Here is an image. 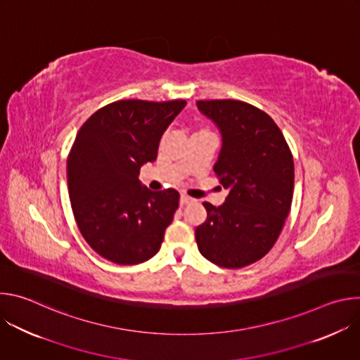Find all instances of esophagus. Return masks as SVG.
<instances>
[{
	"mask_svg": "<svg viewBox=\"0 0 360 360\" xmlns=\"http://www.w3.org/2000/svg\"><path fill=\"white\" fill-rule=\"evenodd\" d=\"M189 202H192V198H189L188 195L182 193L181 198H179V203H181V205H186V203H189Z\"/></svg>",
	"mask_w": 360,
	"mask_h": 360,
	"instance_id": "34e87169",
	"label": "esophagus"
}]
</instances>
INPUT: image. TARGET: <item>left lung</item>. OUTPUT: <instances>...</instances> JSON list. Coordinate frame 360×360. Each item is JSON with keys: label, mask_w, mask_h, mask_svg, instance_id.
I'll return each mask as SVG.
<instances>
[{"label": "left lung", "mask_w": 360, "mask_h": 360, "mask_svg": "<svg viewBox=\"0 0 360 360\" xmlns=\"http://www.w3.org/2000/svg\"><path fill=\"white\" fill-rule=\"evenodd\" d=\"M219 129L214 172L229 189L225 202H203L207 221L195 229L198 249L212 264L238 269L275 245L293 196V158L282 131L259 108L235 99L198 101Z\"/></svg>", "instance_id": "left-lung-1"}]
</instances>
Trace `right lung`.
Masks as SVG:
<instances>
[{
	"instance_id": "obj_1",
	"label": "right lung",
	"mask_w": 360,
	"mask_h": 360,
	"mask_svg": "<svg viewBox=\"0 0 360 360\" xmlns=\"http://www.w3.org/2000/svg\"><path fill=\"white\" fill-rule=\"evenodd\" d=\"M186 102L124 99L98 110L77 134L67 161L72 212L88 245L118 265L150 259L179 205L175 189L152 192L139 169Z\"/></svg>"
}]
</instances>
